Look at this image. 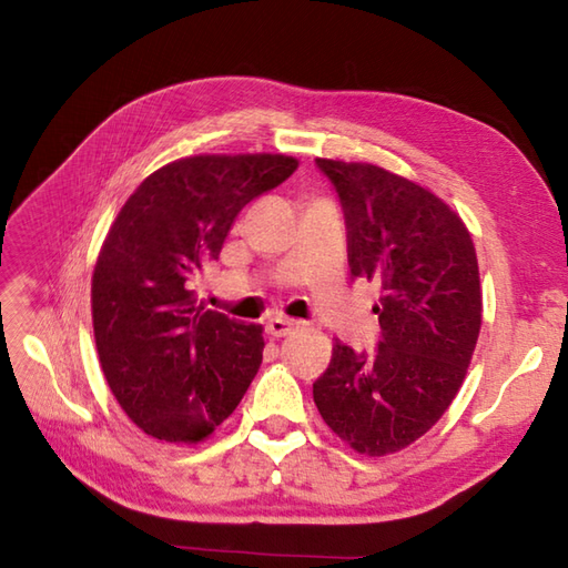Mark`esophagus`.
Returning <instances> with one entry per match:
<instances>
[{
	"label": "esophagus",
	"instance_id": "1",
	"mask_svg": "<svg viewBox=\"0 0 568 568\" xmlns=\"http://www.w3.org/2000/svg\"><path fill=\"white\" fill-rule=\"evenodd\" d=\"M295 327H297V322L275 317V320H268V324H265V332H268L271 336H287Z\"/></svg>",
	"mask_w": 568,
	"mask_h": 568
}]
</instances>
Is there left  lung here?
Listing matches in <instances>:
<instances>
[{
	"mask_svg": "<svg viewBox=\"0 0 568 568\" xmlns=\"http://www.w3.org/2000/svg\"><path fill=\"white\" fill-rule=\"evenodd\" d=\"M317 168L342 202L352 275L383 295L376 352L334 342L312 395L352 449L395 454L437 425L466 378L484 312L476 248L462 216L413 180L371 163Z\"/></svg>",
	"mask_w": 568,
	"mask_h": 568,
	"instance_id": "1",
	"label": "left lung"
}]
</instances>
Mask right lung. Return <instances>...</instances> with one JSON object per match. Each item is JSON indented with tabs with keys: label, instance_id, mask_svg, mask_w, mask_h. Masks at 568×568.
<instances>
[{
	"label": "right lung",
	"instance_id": "1",
	"mask_svg": "<svg viewBox=\"0 0 568 568\" xmlns=\"http://www.w3.org/2000/svg\"><path fill=\"white\" fill-rule=\"evenodd\" d=\"M283 153L190 155L151 173L119 210L92 273L104 378L129 419L175 444L207 439L263 361V327L197 303L246 204L295 173Z\"/></svg>",
	"mask_w": 568,
	"mask_h": 568
}]
</instances>
